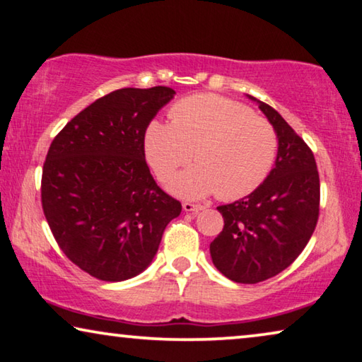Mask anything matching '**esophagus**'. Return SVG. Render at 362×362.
Here are the masks:
<instances>
[{
    "mask_svg": "<svg viewBox=\"0 0 362 362\" xmlns=\"http://www.w3.org/2000/svg\"><path fill=\"white\" fill-rule=\"evenodd\" d=\"M182 208H183V211H187V213H198V211H202L204 206H203V204L185 202V203L182 204Z\"/></svg>",
    "mask_w": 362,
    "mask_h": 362,
    "instance_id": "esophagus-1",
    "label": "esophagus"
}]
</instances>
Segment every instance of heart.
<instances>
[{"instance_id": "obj_1", "label": "heart", "mask_w": 362, "mask_h": 362, "mask_svg": "<svg viewBox=\"0 0 362 362\" xmlns=\"http://www.w3.org/2000/svg\"><path fill=\"white\" fill-rule=\"evenodd\" d=\"M278 153L272 123L228 97L198 94L177 102L170 125L151 122L144 154L160 182H167L193 159L197 165L170 183L183 198L216 192L221 199L249 195L267 179Z\"/></svg>"}]
</instances>
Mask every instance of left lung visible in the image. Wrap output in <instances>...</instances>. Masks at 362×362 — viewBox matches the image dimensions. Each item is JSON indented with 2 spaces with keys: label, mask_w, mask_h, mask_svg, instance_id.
Wrapping results in <instances>:
<instances>
[{
  "label": "left lung",
  "mask_w": 362,
  "mask_h": 362,
  "mask_svg": "<svg viewBox=\"0 0 362 362\" xmlns=\"http://www.w3.org/2000/svg\"><path fill=\"white\" fill-rule=\"evenodd\" d=\"M257 104L276 132V163L250 195L218 206L224 228L209 245L214 267L244 284L265 281L288 268L314 234L320 208L314 153L273 107Z\"/></svg>",
  "instance_id": "1"
}]
</instances>
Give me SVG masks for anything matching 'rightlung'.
<instances>
[{
	"mask_svg": "<svg viewBox=\"0 0 362 362\" xmlns=\"http://www.w3.org/2000/svg\"><path fill=\"white\" fill-rule=\"evenodd\" d=\"M175 90L117 89L66 123L47 153L42 208L57 244L102 281L146 269L165 226L182 211L144 159V134Z\"/></svg>",
	"mask_w": 362,
	"mask_h": 362,
	"instance_id": "add662e5",
	"label": "right lung"
}]
</instances>
